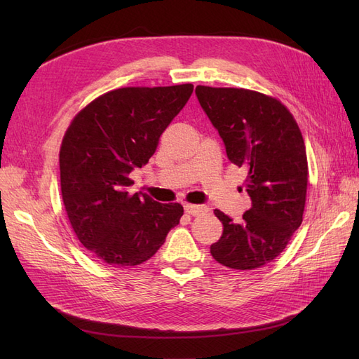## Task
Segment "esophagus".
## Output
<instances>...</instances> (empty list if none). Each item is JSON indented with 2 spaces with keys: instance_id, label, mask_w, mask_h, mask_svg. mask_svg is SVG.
<instances>
[{
  "instance_id": "1",
  "label": "esophagus",
  "mask_w": 359,
  "mask_h": 359,
  "mask_svg": "<svg viewBox=\"0 0 359 359\" xmlns=\"http://www.w3.org/2000/svg\"><path fill=\"white\" fill-rule=\"evenodd\" d=\"M184 210H186V212L190 214V215H199L205 211H208V208H206V206H203V205H191V203L184 205Z\"/></svg>"
}]
</instances>
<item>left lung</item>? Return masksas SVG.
<instances>
[{
    "label": "left lung",
    "instance_id": "1",
    "mask_svg": "<svg viewBox=\"0 0 359 359\" xmlns=\"http://www.w3.org/2000/svg\"><path fill=\"white\" fill-rule=\"evenodd\" d=\"M196 95L227 158L247 170L244 187L252 199L241 223L214 210L223 233L211 255L232 269L260 268L283 252L302 223L309 165L301 130L276 97L205 85L196 86Z\"/></svg>",
    "mask_w": 359,
    "mask_h": 359
}]
</instances>
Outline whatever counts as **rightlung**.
Listing matches in <instances>:
<instances>
[{
	"instance_id": "1",
	"label": "right lung",
	"mask_w": 359,
	"mask_h": 359,
	"mask_svg": "<svg viewBox=\"0 0 359 359\" xmlns=\"http://www.w3.org/2000/svg\"><path fill=\"white\" fill-rule=\"evenodd\" d=\"M191 93V83L112 90L82 107L64 133V208L81 244L100 262L118 268L144 264L180 223V203L132 194L128 173L147 165Z\"/></svg>"
}]
</instances>
